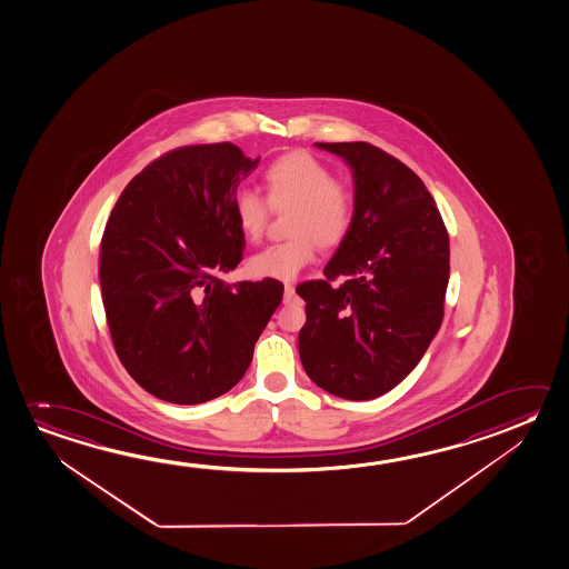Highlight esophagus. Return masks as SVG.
Segmentation results:
<instances>
[{"label":"esophagus","mask_w":569,"mask_h":569,"mask_svg":"<svg viewBox=\"0 0 569 569\" xmlns=\"http://www.w3.org/2000/svg\"><path fill=\"white\" fill-rule=\"evenodd\" d=\"M295 297H297V295H295V287H292L290 282H287V284H284V302L289 305V302L295 300Z\"/></svg>","instance_id":"1"}]
</instances>
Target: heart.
I'll use <instances>...</instances> for the list:
<instances>
[{
    "label": "heart",
    "mask_w": 569,
    "mask_h": 569,
    "mask_svg": "<svg viewBox=\"0 0 569 569\" xmlns=\"http://www.w3.org/2000/svg\"><path fill=\"white\" fill-rule=\"evenodd\" d=\"M264 190L272 208L295 211L290 217L292 239L269 244L249 259V271L259 279H295L315 261L316 244L335 247L352 229V191L336 183L330 168L312 153L290 152L277 158L264 172ZM233 216L241 233L257 241L269 221V204L257 191H239Z\"/></svg>",
    "instance_id": "heart-1"
}]
</instances>
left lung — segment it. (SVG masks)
<instances>
[{
    "label": "left lung",
    "instance_id": "obj_1",
    "mask_svg": "<svg viewBox=\"0 0 569 569\" xmlns=\"http://www.w3.org/2000/svg\"><path fill=\"white\" fill-rule=\"evenodd\" d=\"M348 163L353 223L325 267L298 284L307 325L298 353L332 396L366 401L411 373L439 332L449 284V234L416 172L368 142L315 144ZM342 276L335 288L330 279Z\"/></svg>",
    "mask_w": 569,
    "mask_h": 569
}]
</instances>
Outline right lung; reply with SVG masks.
<instances>
[{
  "instance_id": "1",
  "label": "right lung",
  "mask_w": 569,
  "mask_h": 569,
  "mask_svg": "<svg viewBox=\"0 0 569 569\" xmlns=\"http://www.w3.org/2000/svg\"><path fill=\"white\" fill-rule=\"evenodd\" d=\"M261 158L237 146H186L130 181L100 243V289L118 358L148 393L196 406L233 388L253 360L282 282L227 284L243 257L233 216Z\"/></svg>"
}]
</instances>
